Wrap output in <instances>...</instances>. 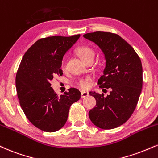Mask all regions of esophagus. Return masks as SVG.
I'll return each mask as SVG.
<instances>
[{"label":"esophagus","mask_w":158,"mask_h":158,"mask_svg":"<svg viewBox=\"0 0 158 158\" xmlns=\"http://www.w3.org/2000/svg\"><path fill=\"white\" fill-rule=\"evenodd\" d=\"M88 95H89L88 92H86V91H82V92H81V97L82 98H85V97H87Z\"/></svg>","instance_id":"obj_1"}]
</instances>
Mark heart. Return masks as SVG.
<instances>
[{
	"label": "heart",
	"instance_id": "obj_1",
	"mask_svg": "<svg viewBox=\"0 0 158 158\" xmlns=\"http://www.w3.org/2000/svg\"><path fill=\"white\" fill-rule=\"evenodd\" d=\"M77 54L80 56V58L85 62L87 60H90V59H94L95 52L92 48L87 46H81L77 49ZM64 64L62 62V68H64ZM91 78H82V79H79L77 81V85L82 89H87L90 86Z\"/></svg>",
	"mask_w": 158,
	"mask_h": 158
}]
</instances>
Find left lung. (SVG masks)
Instances as JSON below:
<instances>
[{
    "label": "left lung",
    "instance_id": "left-lung-1",
    "mask_svg": "<svg viewBox=\"0 0 158 158\" xmlns=\"http://www.w3.org/2000/svg\"><path fill=\"white\" fill-rule=\"evenodd\" d=\"M83 37L94 42L104 53L103 74L98 80L101 88H110V94L90 92L96 107L89 112L94 125L103 130L121 126L135 109L143 86V68L135 51L123 38L110 32L96 31Z\"/></svg>",
    "mask_w": 158,
    "mask_h": 158
}]
</instances>
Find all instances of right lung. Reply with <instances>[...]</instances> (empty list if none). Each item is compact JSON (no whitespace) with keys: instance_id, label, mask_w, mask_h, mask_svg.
Returning a JSON list of instances; mask_svg holds the SVG:
<instances>
[{"instance_id":"add662e5","label":"right lung","mask_w":158,"mask_h":158,"mask_svg":"<svg viewBox=\"0 0 158 158\" xmlns=\"http://www.w3.org/2000/svg\"><path fill=\"white\" fill-rule=\"evenodd\" d=\"M80 35L42 38L28 49L17 71L15 84L23 111L34 126L48 132L60 130L67 121L71 104L81 98L80 91L70 88L58 96L50 81L62 75L64 54Z\"/></svg>"}]
</instances>
